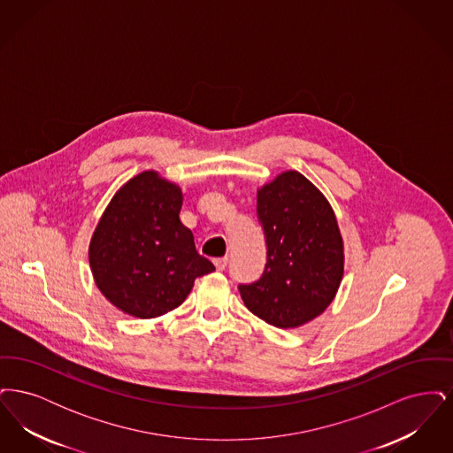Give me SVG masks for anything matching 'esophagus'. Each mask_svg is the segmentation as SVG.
I'll list each match as a JSON object with an SVG mask.
<instances>
[{
	"label": "esophagus",
	"instance_id": "esophagus-1",
	"mask_svg": "<svg viewBox=\"0 0 453 453\" xmlns=\"http://www.w3.org/2000/svg\"><path fill=\"white\" fill-rule=\"evenodd\" d=\"M214 265H216V268L219 272H222V270H226V266H227V258H226V257H224V258H216L214 259Z\"/></svg>",
	"mask_w": 453,
	"mask_h": 453
}]
</instances>
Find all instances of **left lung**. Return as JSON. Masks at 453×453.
Returning a JSON list of instances; mask_svg holds the SVG:
<instances>
[{
	"instance_id": "1",
	"label": "left lung",
	"mask_w": 453,
	"mask_h": 453,
	"mask_svg": "<svg viewBox=\"0 0 453 453\" xmlns=\"http://www.w3.org/2000/svg\"><path fill=\"white\" fill-rule=\"evenodd\" d=\"M266 265L239 283L244 305L277 327H297L331 303L343 277V241L331 205L301 173L285 172L258 192Z\"/></svg>"
}]
</instances>
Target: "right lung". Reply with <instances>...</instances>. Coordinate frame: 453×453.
I'll return each mask as SVG.
<instances>
[{
  "instance_id": "add662e5",
  "label": "right lung",
  "mask_w": 453,
  "mask_h": 453,
  "mask_svg": "<svg viewBox=\"0 0 453 453\" xmlns=\"http://www.w3.org/2000/svg\"><path fill=\"white\" fill-rule=\"evenodd\" d=\"M181 190L157 173L127 181L102 217L89 266L102 294L120 311L151 319L176 309L196 277L216 266L195 250L194 234L180 220Z\"/></svg>"
}]
</instances>
